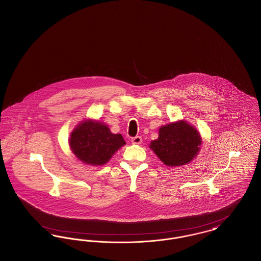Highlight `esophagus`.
<instances>
[{
    "label": "esophagus",
    "instance_id": "obj_1",
    "mask_svg": "<svg viewBox=\"0 0 261 261\" xmlns=\"http://www.w3.org/2000/svg\"><path fill=\"white\" fill-rule=\"evenodd\" d=\"M131 142L132 144L134 145H140L142 143V137L141 136H136V137H133L131 139Z\"/></svg>",
    "mask_w": 261,
    "mask_h": 261
}]
</instances>
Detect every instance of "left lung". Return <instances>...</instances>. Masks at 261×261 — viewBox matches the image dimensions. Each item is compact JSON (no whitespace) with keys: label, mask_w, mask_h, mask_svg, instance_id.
I'll use <instances>...</instances> for the list:
<instances>
[{"label":"left lung","mask_w":261,"mask_h":261,"mask_svg":"<svg viewBox=\"0 0 261 261\" xmlns=\"http://www.w3.org/2000/svg\"><path fill=\"white\" fill-rule=\"evenodd\" d=\"M202 144L198 131L190 124L180 120L162 126L159 138L151 142L150 148L168 167H178L190 163Z\"/></svg>","instance_id":"8db88e82"}]
</instances>
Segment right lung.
Returning a JSON list of instances; mask_svg holds the SVG:
<instances>
[{"label":"right lung","mask_w":261,"mask_h":261,"mask_svg":"<svg viewBox=\"0 0 261 261\" xmlns=\"http://www.w3.org/2000/svg\"><path fill=\"white\" fill-rule=\"evenodd\" d=\"M72 152L87 165L102 166L126 143L121 134H113L103 123L85 120L69 139Z\"/></svg>","instance_id":"1"}]
</instances>
